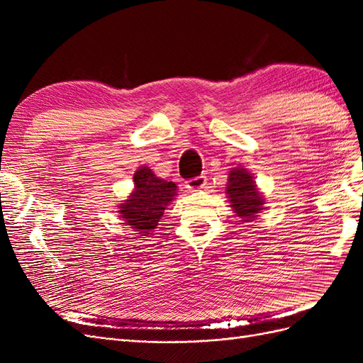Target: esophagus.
Instances as JSON below:
<instances>
[{
    "label": "esophagus",
    "instance_id": "1",
    "mask_svg": "<svg viewBox=\"0 0 363 363\" xmlns=\"http://www.w3.org/2000/svg\"><path fill=\"white\" fill-rule=\"evenodd\" d=\"M206 183H207L206 175H200V177H195V179H191L186 182V188H188L191 192H196V191L203 189Z\"/></svg>",
    "mask_w": 363,
    "mask_h": 363
}]
</instances>
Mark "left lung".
Returning a JSON list of instances; mask_svg holds the SVG:
<instances>
[{"label":"left lung","mask_w":363,"mask_h":363,"mask_svg":"<svg viewBox=\"0 0 363 363\" xmlns=\"http://www.w3.org/2000/svg\"><path fill=\"white\" fill-rule=\"evenodd\" d=\"M225 194L232 211L244 223H251L265 208V199L257 188L255 177L244 167L230 169Z\"/></svg>","instance_id":"obj_1"}]
</instances>
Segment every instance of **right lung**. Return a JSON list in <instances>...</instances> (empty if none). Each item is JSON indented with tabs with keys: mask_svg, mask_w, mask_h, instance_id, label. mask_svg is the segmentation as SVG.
I'll return each mask as SVG.
<instances>
[{
	"mask_svg": "<svg viewBox=\"0 0 363 363\" xmlns=\"http://www.w3.org/2000/svg\"><path fill=\"white\" fill-rule=\"evenodd\" d=\"M133 183L135 188L127 200L118 204V216L124 221L123 224L147 236L151 230L157 228L164 208L179 195L177 186L174 182L157 177L145 164L136 169Z\"/></svg>",
	"mask_w": 363,
	"mask_h": 363,
	"instance_id": "right-lung-1",
	"label": "right lung"
}]
</instances>
